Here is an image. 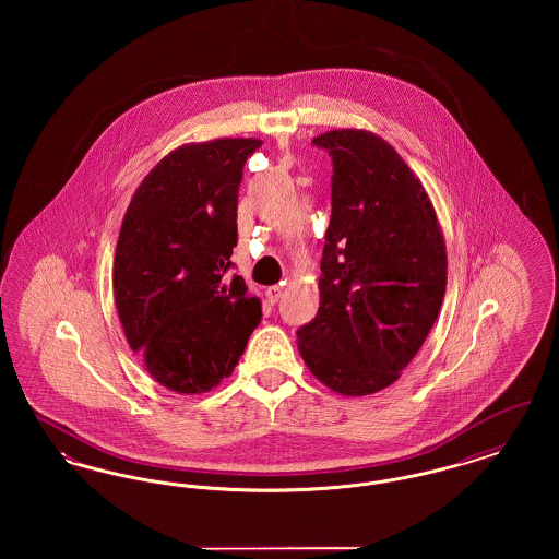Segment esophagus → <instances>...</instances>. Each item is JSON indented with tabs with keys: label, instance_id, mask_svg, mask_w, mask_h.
I'll use <instances>...</instances> for the list:
<instances>
[{
	"label": "esophagus",
	"instance_id": "1",
	"mask_svg": "<svg viewBox=\"0 0 559 559\" xmlns=\"http://www.w3.org/2000/svg\"><path fill=\"white\" fill-rule=\"evenodd\" d=\"M281 295H283V287H278V285H272L266 289V299L270 304H276L281 299Z\"/></svg>",
	"mask_w": 559,
	"mask_h": 559
}]
</instances>
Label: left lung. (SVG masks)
Returning <instances> with one entry per match:
<instances>
[{"label": "left lung", "instance_id": "left-lung-1", "mask_svg": "<svg viewBox=\"0 0 559 559\" xmlns=\"http://www.w3.org/2000/svg\"><path fill=\"white\" fill-rule=\"evenodd\" d=\"M333 159L320 306L297 331L310 372L342 396H369L421 349L447 292V242L417 174L377 133L312 140Z\"/></svg>", "mask_w": 559, "mask_h": 559}]
</instances>
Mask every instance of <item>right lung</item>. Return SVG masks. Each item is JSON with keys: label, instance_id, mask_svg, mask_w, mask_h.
Returning <instances> with one entry per match:
<instances>
[{"label": "right lung", "instance_id": "add662e5", "mask_svg": "<svg viewBox=\"0 0 559 559\" xmlns=\"http://www.w3.org/2000/svg\"><path fill=\"white\" fill-rule=\"evenodd\" d=\"M258 138L174 148L135 188L112 264L128 344L178 394H203L235 371L262 319L242 276L224 283L237 245L242 167Z\"/></svg>", "mask_w": 559, "mask_h": 559}]
</instances>
